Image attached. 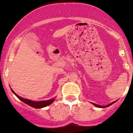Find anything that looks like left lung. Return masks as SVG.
I'll list each match as a JSON object with an SVG mask.
<instances>
[{
    "mask_svg": "<svg viewBox=\"0 0 133 133\" xmlns=\"http://www.w3.org/2000/svg\"><path fill=\"white\" fill-rule=\"evenodd\" d=\"M116 102V101H115V102H112V103H111V104H108V105H98V104H94V103H92V104H93V105H95V107H96V108H108V107L110 106V105H112V104H113L114 103H115V102Z\"/></svg>",
    "mask_w": 133,
    "mask_h": 133,
    "instance_id": "obj_1",
    "label": "left lung"
}]
</instances>
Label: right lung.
Listing matches in <instances>:
<instances>
[{
	"mask_svg": "<svg viewBox=\"0 0 133 133\" xmlns=\"http://www.w3.org/2000/svg\"><path fill=\"white\" fill-rule=\"evenodd\" d=\"M11 90L12 91V92L15 95V96L19 99L20 100H21L22 102H24L25 104H28V105H30L31 107H33V108H36V109H39V108H44V107H46L48 105H50L53 102L55 101V98H52L50 99V100H44V101H39V102H35V101H32V100H29V99H26V98H24L21 97V96H18V95L15 93L14 91H13V89H11Z\"/></svg>",
	"mask_w": 133,
	"mask_h": 133,
	"instance_id": "1",
	"label": "right lung"
}]
</instances>
